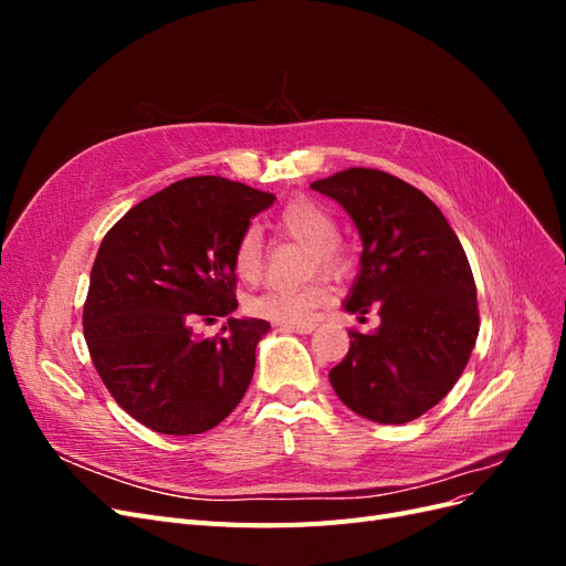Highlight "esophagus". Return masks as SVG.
Instances as JSON below:
<instances>
[{
    "instance_id": "34e87169",
    "label": "esophagus",
    "mask_w": 566,
    "mask_h": 566,
    "mask_svg": "<svg viewBox=\"0 0 566 566\" xmlns=\"http://www.w3.org/2000/svg\"><path fill=\"white\" fill-rule=\"evenodd\" d=\"M283 331L297 333V335H310L316 331V325L314 323H295V325H283Z\"/></svg>"
}]
</instances>
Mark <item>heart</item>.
Wrapping results in <instances>:
<instances>
[{"label": "heart", "instance_id": "obj_1", "mask_svg": "<svg viewBox=\"0 0 566 566\" xmlns=\"http://www.w3.org/2000/svg\"><path fill=\"white\" fill-rule=\"evenodd\" d=\"M279 227L300 238L302 243L312 245L314 266L331 273H342L347 269V254L335 241V217L312 198L290 200L279 214ZM233 269L238 279L254 283L262 273V241L256 229H248L233 248ZM331 300V287L323 281H312L300 287H266L264 293L248 300V312L281 323L295 325L312 321L323 304Z\"/></svg>", "mask_w": 566, "mask_h": 566}]
</instances>
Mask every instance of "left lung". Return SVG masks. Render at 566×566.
Wrapping results in <instances>:
<instances>
[{"label": "left lung", "mask_w": 566, "mask_h": 566, "mask_svg": "<svg viewBox=\"0 0 566 566\" xmlns=\"http://www.w3.org/2000/svg\"><path fill=\"white\" fill-rule=\"evenodd\" d=\"M349 214L361 260L345 312L370 333H349L331 385L354 413L380 424L420 418L453 389L479 333L476 285L447 217L416 186L380 169L352 167L312 184Z\"/></svg>", "instance_id": "1"}]
</instances>
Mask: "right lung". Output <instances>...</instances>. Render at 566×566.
<instances>
[{"mask_svg":"<svg viewBox=\"0 0 566 566\" xmlns=\"http://www.w3.org/2000/svg\"><path fill=\"white\" fill-rule=\"evenodd\" d=\"M276 196L193 177L142 200L106 233L92 266L84 339L127 413L160 434L212 430L241 403L271 325L235 318L233 248ZM229 315L224 336L192 333Z\"/></svg>","mask_w":566,"mask_h":566,"instance_id":"obj_1","label":"right lung"}]
</instances>
